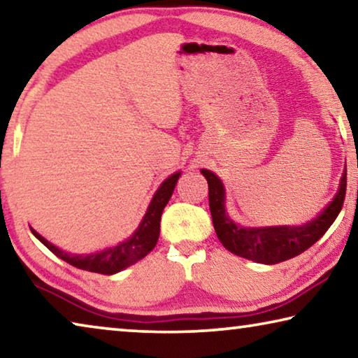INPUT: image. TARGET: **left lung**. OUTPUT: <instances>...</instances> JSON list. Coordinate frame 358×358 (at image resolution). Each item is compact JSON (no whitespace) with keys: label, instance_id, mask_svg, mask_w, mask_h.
Masks as SVG:
<instances>
[{"label":"left lung","instance_id":"1","mask_svg":"<svg viewBox=\"0 0 358 358\" xmlns=\"http://www.w3.org/2000/svg\"><path fill=\"white\" fill-rule=\"evenodd\" d=\"M201 173L208 183V206L213 228L226 250L237 257L261 264H277L298 257L320 239L341 212L345 197V172L339 181L334 199L322 210L319 217L301 226H263L248 228L237 224L226 212V191L217 175L207 169Z\"/></svg>","mask_w":358,"mask_h":358}]
</instances>
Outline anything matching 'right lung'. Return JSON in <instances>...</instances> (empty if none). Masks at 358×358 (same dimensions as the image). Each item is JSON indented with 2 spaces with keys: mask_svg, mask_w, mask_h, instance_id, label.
I'll return each instance as SVG.
<instances>
[{
  "mask_svg": "<svg viewBox=\"0 0 358 358\" xmlns=\"http://www.w3.org/2000/svg\"><path fill=\"white\" fill-rule=\"evenodd\" d=\"M181 172H175L166 178L159 186L157 191L152 196V199L146 210L143 220L138 224L137 231L134 232L129 239L119 242L117 245L105 248V250L97 253H87V255H79V253H68L60 250L59 247H55L54 243L44 239L41 234L30 228L33 236L36 237L39 242H43L55 257L66 261L68 264L75 266L78 269L89 271V272H99V274L111 275L116 272H121L122 269L129 268L145 258L152 248L156 247V242L159 239V231H161V215L164 207L167 206V202L172 197V192L175 189V185L180 178Z\"/></svg>",
  "mask_w": 358,
  "mask_h": 358,
  "instance_id": "right-lung-1",
  "label": "right lung"
}]
</instances>
